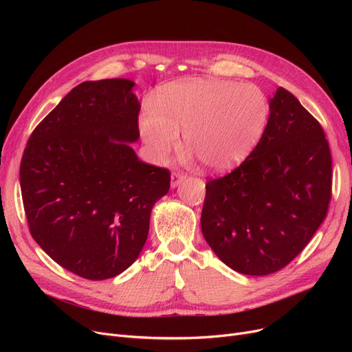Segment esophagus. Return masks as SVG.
Returning a JSON list of instances; mask_svg holds the SVG:
<instances>
[{"label": "esophagus", "instance_id": "1", "mask_svg": "<svg viewBox=\"0 0 352 352\" xmlns=\"http://www.w3.org/2000/svg\"><path fill=\"white\" fill-rule=\"evenodd\" d=\"M187 178V175L184 174V173H179V171H175V173H173V175H171V187L174 188V187H177V186H179V184Z\"/></svg>", "mask_w": 352, "mask_h": 352}]
</instances>
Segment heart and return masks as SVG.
I'll use <instances>...</instances> for the list:
<instances>
[{
	"label": "heart",
	"instance_id": "1",
	"mask_svg": "<svg viewBox=\"0 0 352 352\" xmlns=\"http://www.w3.org/2000/svg\"><path fill=\"white\" fill-rule=\"evenodd\" d=\"M270 118L264 92L251 84L195 80L166 87L157 109L141 117L144 142L155 162L177 150L179 134L210 171L224 173L244 162L263 138Z\"/></svg>",
	"mask_w": 352,
	"mask_h": 352
}]
</instances>
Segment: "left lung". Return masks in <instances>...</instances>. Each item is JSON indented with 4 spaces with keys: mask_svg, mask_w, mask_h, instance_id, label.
<instances>
[{
    "mask_svg": "<svg viewBox=\"0 0 352 352\" xmlns=\"http://www.w3.org/2000/svg\"><path fill=\"white\" fill-rule=\"evenodd\" d=\"M270 111L251 155L207 181L201 212L208 245L245 275L288 265L322 224L332 195V160L321 124L283 87Z\"/></svg>",
    "mask_w": 352,
    "mask_h": 352,
    "instance_id": "obj_1",
    "label": "left lung"
}]
</instances>
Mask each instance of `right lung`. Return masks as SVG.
<instances>
[{
	"instance_id": "add662e5",
	"label": "right lung",
	"mask_w": 352,
	"mask_h": 352,
	"mask_svg": "<svg viewBox=\"0 0 352 352\" xmlns=\"http://www.w3.org/2000/svg\"><path fill=\"white\" fill-rule=\"evenodd\" d=\"M134 82L85 81L35 126L20 165L30 232L52 260L107 280L138 258L171 173L138 160Z\"/></svg>"
}]
</instances>
